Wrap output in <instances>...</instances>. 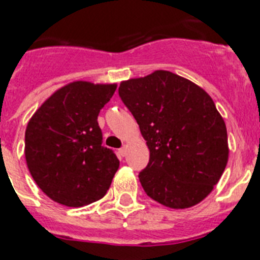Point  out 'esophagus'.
Masks as SVG:
<instances>
[{"instance_id": "esophagus-1", "label": "esophagus", "mask_w": 260, "mask_h": 260, "mask_svg": "<svg viewBox=\"0 0 260 260\" xmlns=\"http://www.w3.org/2000/svg\"><path fill=\"white\" fill-rule=\"evenodd\" d=\"M127 150H128V146H127V145H124L123 148H121L120 150H119V153H120L121 155H125V154H127Z\"/></svg>"}]
</instances>
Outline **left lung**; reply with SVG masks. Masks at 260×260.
<instances>
[{"mask_svg":"<svg viewBox=\"0 0 260 260\" xmlns=\"http://www.w3.org/2000/svg\"><path fill=\"white\" fill-rule=\"evenodd\" d=\"M119 95L150 152L139 175L146 195L173 209L204 200L229 158L226 125L208 92L184 77L155 71L121 81Z\"/></svg>","mask_w":260,"mask_h":260,"instance_id":"8db88e82","label":"left lung"}]
</instances>
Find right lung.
Returning <instances> with one entry per match:
<instances>
[{
  "mask_svg": "<svg viewBox=\"0 0 260 260\" xmlns=\"http://www.w3.org/2000/svg\"><path fill=\"white\" fill-rule=\"evenodd\" d=\"M116 87L73 81L56 90L28 120L27 168L53 202L83 207L102 199L111 186L119 159L102 146L98 115Z\"/></svg>",
  "mask_w": 260,
  "mask_h": 260,
  "instance_id": "1",
  "label": "right lung"
}]
</instances>
